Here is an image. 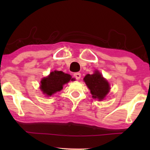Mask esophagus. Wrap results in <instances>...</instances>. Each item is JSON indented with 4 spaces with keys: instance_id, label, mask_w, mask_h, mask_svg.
Returning <instances> with one entry per match:
<instances>
[{
    "instance_id": "34e87169",
    "label": "esophagus",
    "mask_w": 150,
    "mask_h": 150,
    "mask_svg": "<svg viewBox=\"0 0 150 150\" xmlns=\"http://www.w3.org/2000/svg\"><path fill=\"white\" fill-rule=\"evenodd\" d=\"M74 77L76 78V80H80V77H81V74L80 73H74Z\"/></svg>"
}]
</instances>
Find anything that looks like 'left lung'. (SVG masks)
I'll return each mask as SVG.
<instances>
[{
    "label": "left lung",
    "mask_w": 150,
    "mask_h": 150,
    "mask_svg": "<svg viewBox=\"0 0 150 150\" xmlns=\"http://www.w3.org/2000/svg\"><path fill=\"white\" fill-rule=\"evenodd\" d=\"M84 81L90 89L92 97L102 100L109 92V84L98 71H95L92 75H86Z\"/></svg>",
    "instance_id": "left-lung-1"
}]
</instances>
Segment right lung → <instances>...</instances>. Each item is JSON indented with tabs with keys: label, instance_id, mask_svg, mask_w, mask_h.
<instances>
[{
	"label": "right lung",
	"instance_id": "obj_1",
	"mask_svg": "<svg viewBox=\"0 0 150 150\" xmlns=\"http://www.w3.org/2000/svg\"><path fill=\"white\" fill-rule=\"evenodd\" d=\"M73 80L68 74L62 71L51 72L47 77H44L41 81V89L44 94L51 96L56 92H59L63 89V85L69 81Z\"/></svg>",
	"mask_w": 150,
	"mask_h": 150
}]
</instances>
